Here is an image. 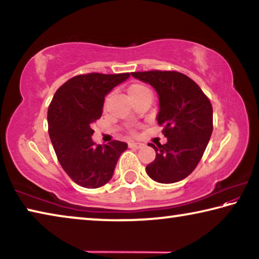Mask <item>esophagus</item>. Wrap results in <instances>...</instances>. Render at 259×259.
<instances>
[{"mask_svg":"<svg viewBox=\"0 0 259 259\" xmlns=\"http://www.w3.org/2000/svg\"><path fill=\"white\" fill-rule=\"evenodd\" d=\"M129 147L130 148H136V150H138V148H142L143 147V144L142 143H129Z\"/></svg>","mask_w":259,"mask_h":259,"instance_id":"esophagus-1","label":"esophagus"}]
</instances>
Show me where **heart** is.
<instances>
[{
	"label": "heart",
	"instance_id": "1",
	"mask_svg": "<svg viewBox=\"0 0 259 259\" xmlns=\"http://www.w3.org/2000/svg\"><path fill=\"white\" fill-rule=\"evenodd\" d=\"M147 91H150V90H148L145 85L139 84V83H135V84H131L128 88V94H129V97L131 99L138 97L139 95H142L144 93H147ZM107 100H108V98L106 99V102H107Z\"/></svg>",
	"mask_w": 259,
	"mask_h": 259
}]
</instances>
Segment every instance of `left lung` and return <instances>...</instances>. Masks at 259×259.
I'll list each match as a JSON object with an SVG mask.
<instances>
[{"instance_id":"1","label":"left lung","mask_w":259,"mask_h":259,"mask_svg":"<svg viewBox=\"0 0 259 259\" xmlns=\"http://www.w3.org/2000/svg\"><path fill=\"white\" fill-rule=\"evenodd\" d=\"M159 96L156 120L166 143L153 145L155 160L146 166L153 181L171 184L186 178L202 157L212 133V106L196 83L176 71L131 73Z\"/></svg>"}]
</instances>
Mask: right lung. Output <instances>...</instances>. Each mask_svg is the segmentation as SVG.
Segmentation results:
<instances>
[{"instance_id":"add662e5","label":"right lung","mask_w":259,"mask_h":259,"mask_svg":"<svg viewBox=\"0 0 259 259\" xmlns=\"http://www.w3.org/2000/svg\"><path fill=\"white\" fill-rule=\"evenodd\" d=\"M129 73H89L69 78L48 109L49 136L57 159L77 185L97 188L111 181L120 155L128 145L113 140L96 145L91 124L103 114L105 96L124 82Z\"/></svg>"}]
</instances>
